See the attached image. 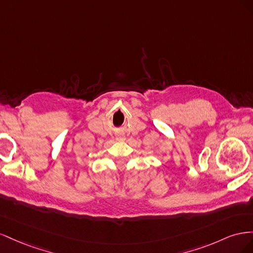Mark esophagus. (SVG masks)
I'll list each match as a JSON object with an SVG mask.
<instances>
[{
    "label": "esophagus",
    "mask_w": 253,
    "mask_h": 253,
    "mask_svg": "<svg viewBox=\"0 0 253 253\" xmlns=\"http://www.w3.org/2000/svg\"><path fill=\"white\" fill-rule=\"evenodd\" d=\"M117 139H118V140H124V139H125V137H124V136H118V137H117Z\"/></svg>",
    "instance_id": "1"
}]
</instances>
